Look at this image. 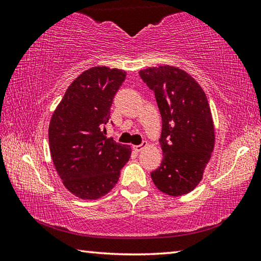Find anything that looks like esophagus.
I'll list each match as a JSON object with an SVG mask.
<instances>
[{"label": "esophagus", "mask_w": 261, "mask_h": 261, "mask_svg": "<svg viewBox=\"0 0 261 261\" xmlns=\"http://www.w3.org/2000/svg\"><path fill=\"white\" fill-rule=\"evenodd\" d=\"M145 145H146V144H143V145H134V146H132V148H134V151H135V152L138 153V152H140V151H141V149L144 148Z\"/></svg>", "instance_id": "34e87169"}]
</instances>
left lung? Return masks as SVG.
Wrapping results in <instances>:
<instances>
[{"mask_svg":"<svg viewBox=\"0 0 261 261\" xmlns=\"http://www.w3.org/2000/svg\"><path fill=\"white\" fill-rule=\"evenodd\" d=\"M139 76L155 93L162 117V162L151 173L168 196L191 192L200 183L215 144L214 122L201 86L184 70L159 65Z\"/></svg>","mask_w":261,"mask_h":261,"instance_id":"1","label":"left lung"}]
</instances>
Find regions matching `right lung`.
Masks as SVG:
<instances>
[{
  "label": "right lung",
  "mask_w": 261,
  "mask_h": 261,
  "mask_svg": "<svg viewBox=\"0 0 261 261\" xmlns=\"http://www.w3.org/2000/svg\"><path fill=\"white\" fill-rule=\"evenodd\" d=\"M126 72L93 67L70 84L51 115L50 155L62 183L73 196L95 200L116 185L131 147L106 137L113 99Z\"/></svg>",
  "instance_id": "add662e5"
}]
</instances>
